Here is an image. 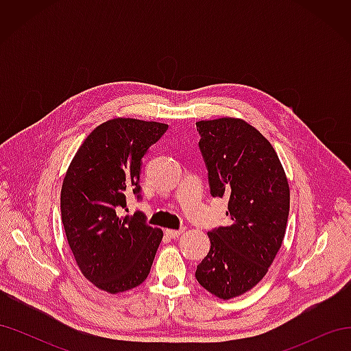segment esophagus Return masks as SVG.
<instances>
[{"label":"esophagus","mask_w":351,"mask_h":351,"mask_svg":"<svg viewBox=\"0 0 351 351\" xmlns=\"http://www.w3.org/2000/svg\"><path fill=\"white\" fill-rule=\"evenodd\" d=\"M165 234H167L168 237L176 239V237L183 234V230H169V228H168V230H165Z\"/></svg>","instance_id":"obj_1"}]
</instances>
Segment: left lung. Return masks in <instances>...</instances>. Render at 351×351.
I'll list each match as a JSON object with an SVG mask.
<instances>
[{
	"mask_svg": "<svg viewBox=\"0 0 351 351\" xmlns=\"http://www.w3.org/2000/svg\"><path fill=\"white\" fill-rule=\"evenodd\" d=\"M210 195L228 196L231 224L208 232L210 249L197 265L205 290L230 300L252 290L272 265L285 236L290 187L272 145L241 119L197 121Z\"/></svg>",
	"mask_w": 351,
	"mask_h": 351,
	"instance_id": "8db88e82",
	"label": "left lung"
}]
</instances>
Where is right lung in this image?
<instances>
[{
    "label": "right lung",
    "instance_id": "add662e5",
    "mask_svg": "<svg viewBox=\"0 0 351 351\" xmlns=\"http://www.w3.org/2000/svg\"><path fill=\"white\" fill-rule=\"evenodd\" d=\"M168 124L112 119L99 124L71 159L61 187V219L80 272L111 294L149 275L162 230L142 212L123 215L125 196L141 197L142 158Z\"/></svg>",
    "mask_w": 351,
    "mask_h": 351
}]
</instances>
